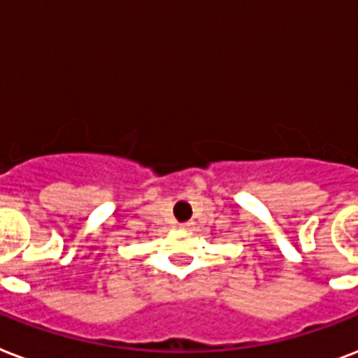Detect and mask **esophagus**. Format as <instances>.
Returning <instances> with one entry per match:
<instances>
[{
    "label": "esophagus",
    "mask_w": 358,
    "mask_h": 358,
    "mask_svg": "<svg viewBox=\"0 0 358 358\" xmlns=\"http://www.w3.org/2000/svg\"><path fill=\"white\" fill-rule=\"evenodd\" d=\"M179 228H181V229H192L194 222H182V224H179Z\"/></svg>",
    "instance_id": "esophagus-1"
}]
</instances>
